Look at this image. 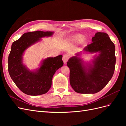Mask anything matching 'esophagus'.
<instances>
[{
	"mask_svg": "<svg viewBox=\"0 0 126 126\" xmlns=\"http://www.w3.org/2000/svg\"><path fill=\"white\" fill-rule=\"evenodd\" d=\"M69 56L67 54H65V55H64L63 56V60L64 64H66V63L68 62V59H69Z\"/></svg>",
	"mask_w": 126,
	"mask_h": 126,
	"instance_id": "34e87169",
	"label": "esophagus"
}]
</instances>
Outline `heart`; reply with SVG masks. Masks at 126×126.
<instances>
[{
	"instance_id": "heart-1",
	"label": "heart",
	"mask_w": 126,
	"mask_h": 126,
	"mask_svg": "<svg viewBox=\"0 0 126 126\" xmlns=\"http://www.w3.org/2000/svg\"><path fill=\"white\" fill-rule=\"evenodd\" d=\"M84 39V36L81 34H77L73 37V40L77 43H81Z\"/></svg>"
}]
</instances>
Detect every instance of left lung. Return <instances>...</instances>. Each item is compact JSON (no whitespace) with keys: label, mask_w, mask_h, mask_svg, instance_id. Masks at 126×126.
<instances>
[{"label":"left lung","mask_w":126,"mask_h":126,"mask_svg":"<svg viewBox=\"0 0 126 126\" xmlns=\"http://www.w3.org/2000/svg\"><path fill=\"white\" fill-rule=\"evenodd\" d=\"M83 51L98 53L92 63L83 64L79 57L81 52L67 62L70 69V85L76 93L95 94L102 90L111 79L116 64L115 46L107 33L98 32Z\"/></svg>","instance_id":"obj_1"}]
</instances>
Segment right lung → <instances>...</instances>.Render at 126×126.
I'll list each match as a JSON object with an SVG mask.
<instances>
[{
  "label": "right lung",
  "instance_id": "1",
  "mask_svg": "<svg viewBox=\"0 0 126 126\" xmlns=\"http://www.w3.org/2000/svg\"><path fill=\"white\" fill-rule=\"evenodd\" d=\"M54 32L36 31L24 33L11 45L8 57V71L11 78L22 93L30 96L47 93L51 86L53 76L63 63L62 55L48 57L35 71L29 70L22 63L25 51L39 41L41 38L51 36Z\"/></svg>",
  "mask_w": 126,
  "mask_h": 126
}]
</instances>
